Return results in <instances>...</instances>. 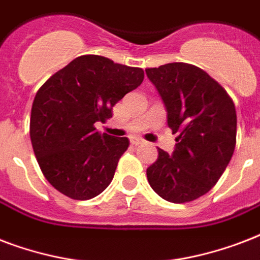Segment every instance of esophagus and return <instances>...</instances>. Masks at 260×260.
Here are the masks:
<instances>
[{
  "label": "esophagus",
  "instance_id": "34e87169",
  "mask_svg": "<svg viewBox=\"0 0 260 260\" xmlns=\"http://www.w3.org/2000/svg\"><path fill=\"white\" fill-rule=\"evenodd\" d=\"M130 142H132V145H141L144 144V140L140 138V137H132V138H130Z\"/></svg>",
  "mask_w": 260,
  "mask_h": 260
}]
</instances>
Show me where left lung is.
<instances>
[{
  "label": "left lung",
  "instance_id": "obj_1",
  "mask_svg": "<svg viewBox=\"0 0 260 260\" xmlns=\"http://www.w3.org/2000/svg\"><path fill=\"white\" fill-rule=\"evenodd\" d=\"M145 72L178 134L172 154L158 149V158L146 170L148 182L168 202H191L218 182L232 158L236 108L226 90L194 65L174 62Z\"/></svg>",
  "mask_w": 260,
  "mask_h": 260
}]
</instances>
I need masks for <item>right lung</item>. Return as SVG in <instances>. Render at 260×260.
Wrapping results in <instances>:
<instances>
[{
	"label": "right lung",
	"instance_id": "right-lung-1",
	"mask_svg": "<svg viewBox=\"0 0 260 260\" xmlns=\"http://www.w3.org/2000/svg\"><path fill=\"white\" fill-rule=\"evenodd\" d=\"M142 81L141 68L81 55L40 86L29 136L40 170L54 188L78 201L107 188L130 142L100 134L94 123L112 118V107Z\"/></svg>",
	"mask_w": 260,
	"mask_h": 260
}]
</instances>
